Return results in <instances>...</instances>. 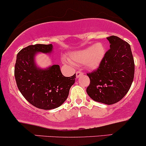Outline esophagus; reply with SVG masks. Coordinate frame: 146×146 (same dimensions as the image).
<instances>
[{"mask_svg":"<svg viewBox=\"0 0 146 146\" xmlns=\"http://www.w3.org/2000/svg\"><path fill=\"white\" fill-rule=\"evenodd\" d=\"M83 72H80V71H78L76 73V78H78L79 77H81V76H83Z\"/></svg>","mask_w":146,"mask_h":146,"instance_id":"obj_1","label":"esophagus"}]
</instances>
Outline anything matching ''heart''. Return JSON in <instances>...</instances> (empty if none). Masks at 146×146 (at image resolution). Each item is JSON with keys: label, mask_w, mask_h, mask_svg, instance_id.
<instances>
[{"label": "heart", "mask_w": 146, "mask_h": 146, "mask_svg": "<svg viewBox=\"0 0 146 146\" xmlns=\"http://www.w3.org/2000/svg\"><path fill=\"white\" fill-rule=\"evenodd\" d=\"M106 54L104 45L97 42L92 47L71 52L69 59L76 65L84 64L89 70H95L99 66Z\"/></svg>", "instance_id": "b5f03b06"}]
</instances>
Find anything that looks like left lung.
I'll return each mask as SVG.
<instances>
[{"label": "left lung", "mask_w": 146, "mask_h": 146, "mask_svg": "<svg viewBox=\"0 0 146 146\" xmlns=\"http://www.w3.org/2000/svg\"><path fill=\"white\" fill-rule=\"evenodd\" d=\"M107 39L110 49L97 70L87 74L90 83L86 91L94 101L112 105L121 101L130 90L135 76V62L127 42L115 36Z\"/></svg>", "instance_id": "left-lung-1"}]
</instances>
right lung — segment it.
Wrapping results in <instances>:
<instances>
[{"label":"right lung","instance_id":"right-lung-1","mask_svg":"<svg viewBox=\"0 0 146 146\" xmlns=\"http://www.w3.org/2000/svg\"><path fill=\"white\" fill-rule=\"evenodd\" d=\"M52 50V44L29 45L18 53L14 68L19 91L32 106L42 110L54 109L61 106L76 78V74L70 77L63 76L58 65L46 69L37 67L34 60L36 54H50Z\"/></svg>","mask_w":146,"mask_h":146}]
</instances>
